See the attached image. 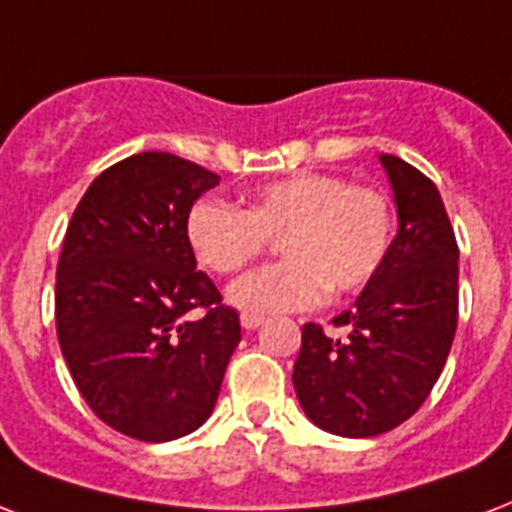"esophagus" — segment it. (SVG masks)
<instances>
[{"mask_svg":"<svg viewBox=\"0 0 512 512\" xmlns=\"http://www.w3.org/2000/svg\"><path fill=\"white\" fill-rule=\"evenodd\" d=\"M260 325H263V317H260V314H241V327H244V330H257Z\"/></svg>","mask_w":512,"mask_h":512,"instance_id":"esophagus-1","label":"esophagus"}]
</instances>
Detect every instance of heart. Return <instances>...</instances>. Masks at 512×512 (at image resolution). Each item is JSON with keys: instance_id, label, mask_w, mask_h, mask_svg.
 I'll list each match as a JSON object with an SVG mask.
<instances>
[{"instance_id": "1", "label": "heart", "mask_w": 512, "mask_h": 512, "mask_svg": "<svg viewBox=\"0 0 512 512\" xmlns=\"http://www.w3.org/2000/svg\"><path fill=\"white\" fill-rule=\"evenodd\" d=\"M392 206L376 187L330 174H292L252 190L244 212L204 198L187 212V244L214 273H236L279 236L282 263L230 284L228 300L247 314L317 306L330 290H362L392 244Z\"/></svg>"}]
</instances>
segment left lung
I'll use <instances>...</instances> for the list:
<instances>
[{
	"instance_id": "obj_1",
	"label": "left lung",
	"mask_w": 512,
	"mask_h": 512,
	"mask_svg": "<svg viewBox=\"0 0 512 512\" xmlns=\"http://www.w3.org/2000/svg\"><path fill=\"white\" fill-rule=\"evenodd\" d=\"M395 190L397 236L354 308L314 322L292 368L300 408L341 438H373L411 419L446 365L459 314V247L438 187L411 163L381 155Z\"/></svg>"
}]
</instances>
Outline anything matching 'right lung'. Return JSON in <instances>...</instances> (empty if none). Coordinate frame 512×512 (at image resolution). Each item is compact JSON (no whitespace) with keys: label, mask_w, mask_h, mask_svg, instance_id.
Listing matches in <instances>:
<instances>
[{"label":"right lung","mask_w":512,"mask_h":512,"mask_svg":"<svg viewBox=\"0 0 512 512\" xmlns=\"http://www.w3.org/2000/svg\"><path fill=\"white\" fill-rule=\"evenodd\" d=\"M220 177L171 152H139L93 179L56 268V333L104 424L166 443L204 424L241 341L236 308L195 271L185 222Z\"/></svg>","instance_id":"add662e5"}]
</instances>
